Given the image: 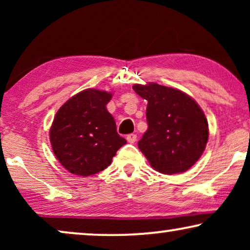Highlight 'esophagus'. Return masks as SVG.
<instances>
[{"mask_svg": "<svg viewBox=\"0 0 250 250\" xmlns=\"http://www.w3.org/2000/svg\"><path fill=\"white\" fill-rule=\"evenodd\" d=\"M126 140H127L129 143H134L136 141V134H134V133L128 134L127 136H126Z\"/></svg>", "mask_w": 250, "mask_h": 250, "instance_id": "34e87169", "label": "esophagus"}]
</instances>
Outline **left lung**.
Segmentation results:
<instances>
[{
  "label": "left lung",
  "mask_w": 250,
  "mask_h": 250,
  "mask_svg": "<svg viewBox=\"0 0 250 250\" xmlns=\"http://www.w3.org/2000/svg\"><path fill=\"white\" fill-rule=\"evenodd\" d=\"M133 90L148 101L146 129L138 146L150 165L163 174L183 173L203 155L208 123L192 98L157 83L135 84Z\"/></svg>",
  "instance_id": "left-lung-1"
}]
</instances>
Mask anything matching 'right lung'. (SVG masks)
Returning <instances> with one entry per match:
<instances>
[{
    "label": "right lung",
    "instance_id": "obj_1",
    "mask_svg": "<svg viewBox=\"0 0 250 250\" xmlns=\"http://www.w3.org/2000/svg\"><path fill=\"white\" fill-rule=\"evenodd\" d=\"M111 97L104 91L84 90L70 98L53 119L50 129L53 152L74 175H93L107 168L126 143L105 107Z\"/></svg>",
    "mask_w": 250,
    "mask_h": 250
}]
</instances>
